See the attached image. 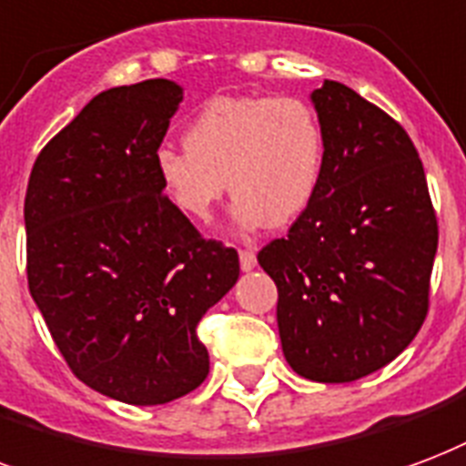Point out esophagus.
<instances>
[{"label":"esophagus","mask_w":466,"mask_h":466,"mask_svg":"<svg viewBox=\"0 0 466 466\" xmlns=\"http://www.w3.org/2000/svg\"><path fill=\"white\" fill-rule=\"evenodd\" d=\"M239 264H242V271L257 268V254H254L251 249H242L239 251Z\"/></svg>","instance_id":"obj_1"}]
</instances>
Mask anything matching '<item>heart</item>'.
I'll list each match as a JSON object with an SVG mask.
<instances>
[{
  "instance_id": "b5f03b06",
  "label": "heart",
  "mask_w": 466,
  "mask_h": 466,
  "mask_svg": "<svg viewBox=\"0 0 466 466\" xmlns=\"http://www.w3.org/2000/svg\"><path fill=\"white\" fill-rule=\"evenodd\" d=\"M185 150L160 147L155 177L189 222L215 217L224 189L242 232L284 227L306 212L323 180L326 136L316 110L294 96H222L192 118Z\"/></svg>"
}]
</instances>
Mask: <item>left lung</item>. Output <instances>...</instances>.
Masks as SVG:
<instances>
[{
	"label": "left lung",
	"mask_w": 466,
	"mask_h": 466,
	"mask_svg": "<svg viewBox=\"0 0 466 466\" xmlns=\"http://www.w3.org/2000/svg\"><path fill=\"white\" fill-rule=\"evenodd\" d=\"M311 103L323 180L257 259L279 289L286 363L309 380L353 382L395 360L422 326L437 217L400 123L339 81H323Z\"/></svg>",
	"instance_id": "8db88e82"
}]
</instances>
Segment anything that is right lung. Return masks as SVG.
I'll return each mask as SVG.
<instances>
[{
  "mask_svg": "<svg viewBox=\"0 0 466 466\" xmlns=\"http://www.w3.org/2000/svg\"><path fill=\"white\" fill-rule=\"evenodd\" d=\"M182 103L167 78L98 93L31 170L26 277L54 343L88 388L165 405L209 373L198 323L239 279L163 198L153 157Z\"/></svg>",
  "mask_w": 466,
  "mask_h": 466,
  "instance_id": "1",
  "label": "right lung"
}]
</instances>
